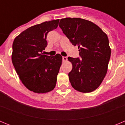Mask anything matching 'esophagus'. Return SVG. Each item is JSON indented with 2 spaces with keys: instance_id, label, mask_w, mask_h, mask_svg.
<instances>
[{
  "instance_id": "34e87169",
  "label": "esophagus",
  "mask_w": 125,
  "mask_h": 125,
  "mask_svg": "<svg viewBox=\"0 0 125 125\" xmlns=\"http://www.w3.org/2000/svg\"><path fill=\"white\" fill-rule=\"evenodd\" d=\"M62 61H63V62L67 61H68V57H62Z\"/></svg>"
}]
</instances>
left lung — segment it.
<instances>
[{
  "mask_svg": "<svg viewBox=\"0 0 125 125\" xmlns=\"http://www.w3.org/2000/svg\"><path fill=\"white\" fill-rule=\"evenodd\" d=\"M59 27L74 46L79 58L68 57L73 65L69 79L73 88L82 93L100 86L108 71L111 48L106 34L96 24L81 18L61 19Z\"/></svg>",
  "mask_w": 125,
  "mask_h": 125,
  "instance_id": "8db88e82",
  "label": "left lung"
}]
</instances>
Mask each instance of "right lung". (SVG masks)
<instances>
[{
	"mask_svg": "<svg viewBox=\"0 0 125 125\" xmlns=\"http://www.w3.org/2000/svg\"><path fill=\"white\" fill-rule=\"evenodd\" d=\"M59 19L30 27L13 42L12 61L19 79L29 90L46 93L54 89L62 57H51L42 52L47 46V33L56 29Z\"/></svg>",
	"mask_w": 125,
	"mask_h": 125,
	"instance_id": "add662e5",
	"label": "right lung"
}]
</instances>
